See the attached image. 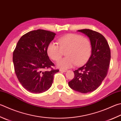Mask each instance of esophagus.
I'll list each match as a JSON object with an SVG mask.
<instances>
[{
    "instance_id": "34e87169",
    "label": "esophagus",
    "mask_w": 121,
    "mask_h": 121,
    "mask_svg": "<svg viewBox=\"0 0 121 121\" xmlns=\"http://www.w3.org/2000/svg\"><path fill=\"white\" fill-rule=\"evenodd\" d=\"M60 72H63V73H65V72H66L67 70H65V69H60Z\"/></svg>"
}]
</instances>
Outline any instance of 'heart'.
<instances>
[{"label":"heart","mask_w":121,"mask_h":121,"mask_svg":"<svg viewBox=\"0 0 121 121\" xmlns=\"http://www.w3.org/2000/svg\"><path fill=\"white\" fill-rule=\"evenodd\" d=\"M57 43L51 42L47 47V54L52 60H58L63 52L67 57L58 61L57 66L63 69H68L75 65L83 64L90 58L92 46L90 40L82 36L69 34L61 37Z\"/></svg>","instance_id":"heart-1"}]
</instances>
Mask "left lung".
I'll return each mask as SVG.
<instances>
[{
  "label": "left lung",
  "instance_id": "left-lung-1",
  "mask_svg": "<svg viewBox=\"0 0 121 121\" xmlns=\"http://www.w3.org/2000/svg\"><path fill=\"white\" fill-rule=\"evenodd\" d=\"M90 39L92 52L87 62L74 71V77L68 82L72 90L81 93L92 92L99 87L106 76L111 60L110 48L105 38L88 29L77 30Z\"/></svg>",
  "mask_w": 121,
  "mask_h": 121
}]
</instances>
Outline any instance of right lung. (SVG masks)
I'll return each mask as SVG.
<instances>
[{
  "label": "right lung",
  "instance_id": "right-lung-1",
  "mask_svg": "<svg viewBox=\"0 0 121 121\" xmlns=\"http://www.w3.org/2000/svg\"><path fill=\"white\" fill-rule=\"evenodd\" d=\"M56 34L38 29L25 34L18 41L13 53L15 72L18 81L27 91L41 93L47 91L53 82L54 75L59 70L52 68L54 64L47 55V47Z\"/></svg>",
  "mask_w": 121,
  "mask_h": 121
}]
</instances>
